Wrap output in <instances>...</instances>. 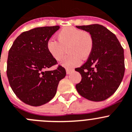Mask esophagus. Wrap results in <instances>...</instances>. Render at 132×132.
<instances>
[{
	"mask_svg": "<svg viewBox=\"0 0 132 132\" xmlns=\"http://www.w3.org/2000/svg\"><path fill=\"white\" fill-rule=\"evenodd\" d=\"M73 71H74V69H69V68L66 69V72H67V75L71 74V72H73Z\"/></svg>",
	"mask_w": 132,
	"mask_h": 132,
	"instance_id": "34e87169",
	"label": "esophagus"
}]
</instances>
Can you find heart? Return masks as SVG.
Listing matches in <instances>:
<instances>
[{
    "label": "heart",
    "mask_w": 132,
    "mask_h": 132,
    "mask_svg": "<svg viewBox=\"0 0 132 132\" xmlns=\"http://www.w3.org/2000/svg\"><path fill=\"white\" fill-rule=\"evenodd\" d=\"M57 40L52 38L47 42L49 54L54 59L60 61L66 52L69 54L61 61L66 67H72L85 60L91 55L94 48V38L91 34L74 27H66L57 34Z\"/></svg>",
    "instance_id": "1"
}]
</instances>
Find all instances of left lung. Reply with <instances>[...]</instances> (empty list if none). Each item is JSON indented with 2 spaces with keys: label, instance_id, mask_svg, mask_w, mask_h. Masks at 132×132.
Here are the masks:
<instances>
[{
  "label": "left lung",
  "instance_id": "left-lung-1",
  "mask_svg": "<svg viewBox=\"0 0 132 132\" xmlns=\"http://www.w3.org/2000/svg\"><path fill=\"white\" fill-rule=\"evenodd\" d=\"M76 27L90 32L94 42L86 62L75 69L82 77L76 85L77 92L90 101L107 100L118 89L124 77V50L115 35L103 25Z\"/></svg>",
  "mask_w": 132,
  "mask_h": 132
}]
</instances>
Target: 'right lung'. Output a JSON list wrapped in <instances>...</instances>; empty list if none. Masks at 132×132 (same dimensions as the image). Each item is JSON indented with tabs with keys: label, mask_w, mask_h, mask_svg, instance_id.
I'll use <instances>...</instances> for the list:
<instances>
[{
	"label": "right lung",
	"mask_w": 132,
	"mask_h": 132,
	"mask_svg": "<svg viewBox=\"0 0 132 132\" xmlns=\"http://www.w3.org/2000/svg\"><path fill=\"white\" fill-rule=\"evenodd\" d=\"M59 29L57 25L25 31L10 49L6 71L10 85L18 98L27 105L37 107L50 101L60 81L66 75L61 65L54 71L47 70L57 63L46 44Z\"/></svg>",
	"instance_id": "obj_1"
}]
</instances>
